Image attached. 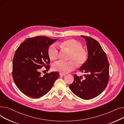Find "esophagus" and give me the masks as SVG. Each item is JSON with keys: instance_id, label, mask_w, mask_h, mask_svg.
<instances>
[{"instance_id": "1", "label": "esophagus", "mask_w": 124, "mask_h": 124, "mask_svg": "<svg viewBox=\"0 0 124 124\" xmlns=\"http://www.w3.org/2000/svg\"><path fill=\"white\" fill-rule=\"evenodd\" d=\"M60 76H65V74H62V73H60Z\"/></svg>"}]
</instances>
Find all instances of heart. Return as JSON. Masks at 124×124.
<instances>
[{
  "mask_svg": "<svg viewBox=\"0 0 124 124\" xmlns=\"http://www.w3.org/2000/svg\"><path fill=\"white\" fill-rule=\"evenodd\" d=\"M59 46L62 48L69 50L70 54L69 57L68 62L58 61L53 65L54 70L60 72L62 74H67L75 70L77 64L78 65L84 64L88 59V52L83 48L81 43L74 39H69L62 41ZM59 47L54 43L48 48V54L50 59L56 60L59 56Z\"/></svg>",
  "mask_w": 124,
  "mask_h": 124,
  "instance_id": "1",
  "label": "heart"
}]
</instances>
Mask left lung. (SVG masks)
I'll return each mask as SVG.
<instances>
[{"mask_svg": "<svg viewBox=\"0 0 124 124\" xmlns=\"http://www.w3.org/2000/svg\"><path fill=\"white\" fill-rule=\"evenodd\" d=\"M86 42L88 58L79 70L86 73L83 77L74 75V82L69 85L74 94L84 100L95 98L102 93L109 79V63L106 53L93 38L81 35Z\"/></svg>", "mask_w": 124, "mask_h": 124, "instance_id": "8db88e82", "label": "left lung"}]
</instances>
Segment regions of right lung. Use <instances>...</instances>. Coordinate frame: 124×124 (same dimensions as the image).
Wrapping results in <instances>:
<instances>
[{
    "mask_svg": "<svg viewBox=\"0 0 124 124\" xmlns=\"http://www.w3.org/2000/svg\"><path fill=\"white\" fill-rule=\"evenodd\" d=\"M56 40L35 36L27 39L16 49L12 62V77L18 89L25 95L33 98L43 96L59 77L57 71L43 76L39 71L43 67L49 69L48 49Z\"/></svg>",
    "mask_w": 124,
    "mask_h": 124,
    "instance_id": "add662e5",
    "label": "right lung"
}]
</instances>
